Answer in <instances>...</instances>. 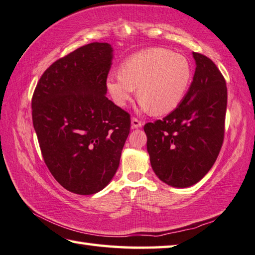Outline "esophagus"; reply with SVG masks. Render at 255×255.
I'll return each mask as SVG.
<instances>
[{"instance_id":"obj_1","label":"esophagus","mask_w":255,"mask_h":255,"mask_svg":"<svg viewBox=\"0 0 255 255\" xmlns=\"http://www.w3.org/2000/svg\"><path fill=\"white\" fill-rule=\"evenodd\" d=\"M141 126H142L141 122H139L137 118H131V128H132V129L140 128Z\"/></svg>"}]
</instances>
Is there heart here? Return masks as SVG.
<instances>
[{"label":"heart","mask_w":255,"mask_h":255,"mask_svg":"<svg viewBox=\"0 0 255 255\" xmlns=\"http://www.w3.org/2000/svg\"><path fill=\"white\" fill-rule=\"evenodd\" d=\"M192 81V66L182 54L148 48L129 56L119 74L109 75L106 88L118 107H126L137 88L142 111L160 116L174 111Z\"/></svg>","instance_id":"obj_1"}]
</instances>
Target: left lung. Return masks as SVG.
I'll use <instances>...</instances> for the list:
<instances>
[{"mask_svg": "<svg viewBox=\"0 0 255 255\" xmlns=\"http://www.w3.org/2000/svg\"><path fill=\"white\" fill-rule=\"evenodd\" d=\"M192 56L196 72L183 101L162 121L143 127L152 170L174 188L191 187L206 176L224 136L226 81L210 58L194 52Z\"/></svg>", "mask_w": 255, "mask_h": 255, "instance_id": "left-lung-1", "label": "left lung"}]
</instances>
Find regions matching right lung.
<instances>
[{"label":"right lung","mask_w":255,"mask_h":255,"mask_svg":"<svg viewBox=\"0 0 255 255\" xmlns=\"http://www.w3.org/2000/svg\"><path fill=\"white\" fill-rule=\"evenodd\" d=\"M114 49L91 43L53 63L32 98L33 126L56 181L82 196L112 181L130 130V116L106 97Z\"/></svg>","instance_id":"obj_1"}]
</instances>
